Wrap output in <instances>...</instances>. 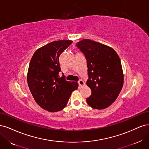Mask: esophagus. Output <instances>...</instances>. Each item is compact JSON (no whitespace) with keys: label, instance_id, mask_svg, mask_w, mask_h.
Listing matches in <instances>:
<instances>
[{"label":"esophagus","instance_id":"34e87169","mask_svg":"<svg viewBox=\"0 0 149 149\" xmlns=\"http://www.w3.org/2000/svg\"><path fill=\"white\" fill-rule=\"evenodd\" d=\"M78 84H79V86L80 87H82V86H84L85 85V83L83 81L82 79H79V81H78Z\"/></svg>","mask_w":149,"mask_h":149}]
</instances>
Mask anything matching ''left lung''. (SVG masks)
<instances>
[{
    "label": "left lung",
    "mask_w": 149,
    "mask_h": 149,
    "mask_svg": "<svg viewBox=\"0 0 149 149\" xmlns=\"http://www.w3.org/2000/svg\"><path fill=\"white\" fill-rule=\"evenodd\" d=\"M76 46L87 61L86 84L91 90L88 104L94 109H106L116 101L123 86L120 58L112 48L89 39L81 40Z\"/></svg>",
    "instance_id": "8db88e82"
}]
</instances>
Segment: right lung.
I'll return each mask as SVG.
<instances>
[{
	"label": "right lung",
	"instance_id": "1",
	"mask_svg": "<svg viewBox=\"0 0 149 149\" xmlns=\"http://www.w3.org/2000/svg\"><path fill=\"white\" fill-rule=\"evenodd\" d=\"M72 40H58L48 43L36 51L30 60L27 83L35 102L51 112L64 109L78 84L65 80L61 71L59 57L72 43Z\"/></svg>",
	"mask_w": 149,
	"mask_h": 149
}]
</instances>
